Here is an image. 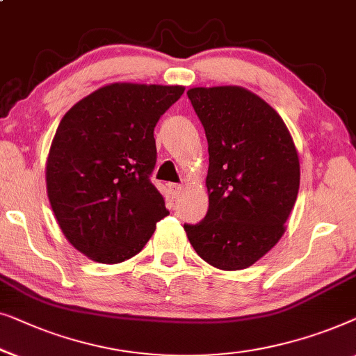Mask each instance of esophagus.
Listing matches in <instances>:
<instances>
[{"mask_svg": "<svg viewBox=\"0 0 356 356\" xmlns=\"http://www.w3.org/2000/svg\"><path fill=\"white\" fill-rule=\"evenodd\" d=\"M168 188H169V192H171L172 197L177 198L180 190H182V185H180V184H168Z\"/></svg>", "mask_w": 356, "mask_h": 356, "instance_id": "obj_1", "label": "esophagus"}]
</instances>
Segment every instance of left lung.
Wrapping results in <instances>:
<instances>
[{"mask_svg":"<svg viewBox=\"0 0 356 356\" xmlns=\"http://www.w3.org/2000/svg\"><path fill=\"white\" fill-rule=\"evenodd\" d=\"M208 140V213L184 224L204 261L224 271L252 266L284 234L300 187L293 140L279 114L240 87L190 88Z\"/></svg>","mask_w":356,"mask_h":356,"instance_id":"obj_1","label":"left lung"}]
</instances>
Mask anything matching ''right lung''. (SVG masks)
<instances>
[{
  "label": "right lung",
  "instance_id": "obj_1",
  "mask_svg": "<svg viewBox=\"0 0 356 356\" xmlns=\"http://www.w3.org/2000/svg\"><path fill=\"white\" fill-rule=\"evenodd\" d=\"M184 87L111 83L64 114L47 161L58 224L80 253L114 264L137 254L168 214L152 182L154 127Z\"/></svg>",
  "mask_w": 356,
  "mask_h": 356
}]
</instances>
